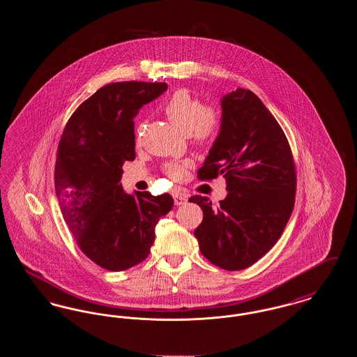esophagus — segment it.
Instances as JSON below:
<instances>
[{
    "label": "esophagus",
    "mask_w": 357,
    "mask_h": 357,
    "mask_svg": "<svg viewBox=\"0 0 357 357\" xmlns=\"http://www.w3.org/2000/svg\"><path fill=\"white\" fill-rule=\"evenodd\" d=\"M187 197L185 192H182V191H175L174 192V201H175V204L176 206H182V204H185L187 202Z\"/></svg>",
    "instance_id": "obj_1"
}]
</instances>
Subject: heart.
Returning a JSON list of instances; mask_svg holds the SVG:
<instances>
[{
	"label": "heart",
	"mask_w": 357,
	"mask_h": 357,
	"mask_svg": "<svg viewBox=\"0 0 357 357\" xmlns=\"http://www.w3.org/2000/svg\"><path fill=\"white\" fill-rule=\"evenodd\" d=\"M166 116L185 135H190L198 144H210L220 132L221 120L218 112L206 107L199 98L194 96L186 89L176 91L163 107ZM140 131V127L137 128ZM166 174L179 179L185 174V165L172 162L166 165Z\"/></svg>",
	"instance_id": "obj_1"
}]
</instances>
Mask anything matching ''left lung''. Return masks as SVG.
<instances>
[{
    "instance_id": "left-lung-1",
    "label": "left lung",
    "mask_w": 357,
    "mask_h": 357,
    "mask_svg": "<svg viewBox=\"0 0 357 357\" xmlns=\"http://www.w3.org/2000/svg\"><path fill=\"white\" fill-rule=\"evenodd\" d=\"M221 108L220 134L198 178L223 175L227 195L217 206L201 195L188 202L204 211L194 231L201 253L225 271H242L281 237L294 206L296 171L287 136L252 91L225 95Z\"/></svg>"
}]
</instances>
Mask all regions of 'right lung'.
Returning a JSON list of instances; mask_svg holds the SVG:
<instances>
[{
  "mask_svg": "<svg viewBox=\"0 0 357 357\" xmlns=\"http://www.w3.org/2000/svg\"><path fill=\"white\" fill-rule=\"evenodd\" d=\"M165 91L166 83L104 85L73 112L59 143L54 190L64 221L82 252L111 272L147 258L174 204L170 194H127L120 183L124 162L135 159L134 118Z\"/></svg>",
  "mask_w": 357,
  "mask_h": 357,
  "instance_id": "add662e5",
  "label": "right lung"
}]
</instances>
